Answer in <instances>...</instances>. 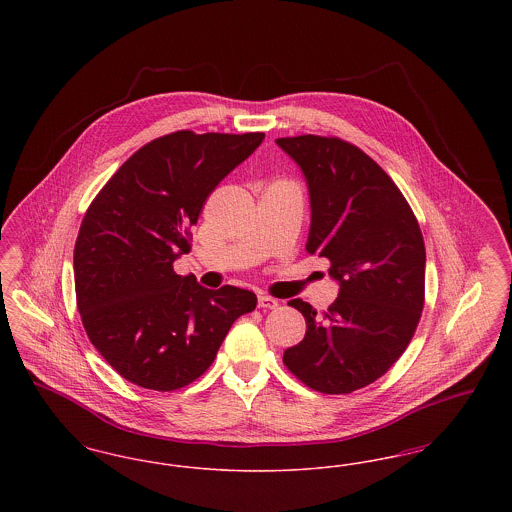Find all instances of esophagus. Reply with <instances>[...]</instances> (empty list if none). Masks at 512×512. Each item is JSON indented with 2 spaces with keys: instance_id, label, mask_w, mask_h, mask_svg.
I'll return each instance as SVG.
<instances>
[{
  "instance_id": "34e87169",
  "label": "esophagus",
  "mask_w": 512,
  "mask_h": 512,
  "mask_svg": "<svg viewBox=\"0 0 512 512\" xmlns=\"http://www.w3.org/2000/svg\"><path fill=\"white\" fill-rule=\"evenodd\" d=\"M259 307L261 309H276L278 307V301L268 297V295H259Z\"/></svg>"
}]
</instances>
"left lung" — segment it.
Returning a JSON list of instances; mask_svg holds the SVG:
<instances>
[{"label":"left lung","instance_id":"8db88e82","mask_svg":"<svg viewBox=\"0 0 512 512\" xmlns=\"http://www.w3.org/2000/svg\"><path fill=\"white\" fill-rule=\"evenodd\" d=\"M276 144L307 182V253L326 257L340 284L322 317L303 299L288 301L307 332L284 363L313 390L351 393L386 374L414 336L424 307L422 232L399 188L359 147L313 134Z\"/></svg>","mask_w":512,"mask_h":512}]
</instances>
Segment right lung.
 Instances as JSON below:
<instances>
[{"instance_id": "add662e5", "label": "right lung", "mask_w": 512, "mask_h": 512, "mask_svg": "<svg viewBox=\"0 0 512 512\" xmlns=\"http://www.w3.org/2000/svg\"><path fill=\"white\" fill-rule=\"evenodd\" d=\"M263 132L178 130L138 149L86 211L74 245V288L86 334L128 382L172 391L217 357L257 295L207 290L172 263L220 180L261 146Z\"/></svg>"}]
</instances>
